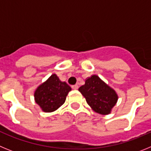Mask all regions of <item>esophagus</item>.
<instances>
[{
  "mask_svg": "<svg viewBox=\"0 0 151 151\" xmlns=\"http://www.w3.org/2000/svg\"><path fill=\"white\" fill-rule=\"evenodd\" d=\"M78 85H74L72 86V88L74 89V90H77V89H78Z\"/></svg>",
  "mask_w": 151,
  "mask_h": 151,
  "instance_id": "1",
  "label": "esophagus"
}]
</instances>
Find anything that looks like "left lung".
<instances>
[{"label": "left lung", "mask_w": 151, "mask_h": 151, "mask_svg": "<svg viewBox=\"0 0 151 151\" xmlns=\"http://www.w3.org/2000/svg\"><path fill=\"white\" fill-rule=\"evenodd\" d=\"M78 91L92 110L102 115L111 113L119 98L116 91L97 75H92L86 78L85 85H82Z\"/></svg>", "instance_id": "obj_1"}]
</instances>
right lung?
<instances>
[{
	"label": "right lung",
	"mask_w": 151,
	"mask_h": 151,
	"mask_svg": "<svg viewBox=\"0 0 151 151\" xmlns=\"http://www.w3.org/2000/svg\"><path fill=\"white\" fill-rule=\"evenodd\" d=\"M71 89L66 82H61L57 75L53 74L35 91V101L42 111L51 113L63 104Z\"/></svg>",
	"instance_id": "1"
}]
</instances>
